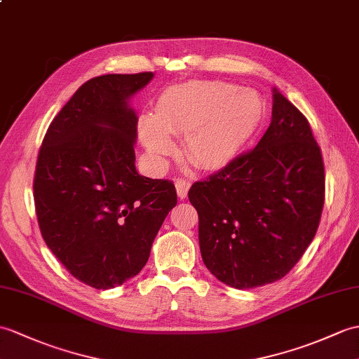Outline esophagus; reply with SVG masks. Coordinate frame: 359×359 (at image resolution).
<instances>
[{
	"label": "esophagus",
	"mask_w": 359,
	"mask_h": 359,
	"mask_svg": "<svg viewBox=\"0 0 359 359\" xmlns=\"http://www.w3.org/2000/svg\"><path fill=\"white\" fill-rule=\"evenodd\" d=\"M191 187V182L188 179H176V189H177V196L180 198H185L188 196V191Z\"/></svg>",
	"instance_id": "1"
}]
</instances>
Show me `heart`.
Here are the masks:
<instances>
[{
  "label": "heart",
  "mask_w": 359,
  "mask_h": 359,
  "mask_svg": "<svg viewBox=\"0 0 359 359\" xmlns=\"http://www.w3.org/2000/svg\"><path fill=\"white\" fill-rule=\"evenodd\" d=\"M214 81H193L166 88L156 102V114H142L137 131L153 159L174 153V136H185L191 163L215 170L229 163L254 135L264 114L255 91Z\"/></svg>",
  "instance_id": "obj_1"
}]
</instances>
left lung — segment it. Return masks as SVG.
Returning <instances> with one entry per match:
<instances>
[{"instance_id":"obj_1","label":"left lung","mask_w":359,"mask_h":359,"mask_svg":"<svg viewBox=\"0 0 359 359\" xmlns=\"http://www.w3.org/2000/svg\"><path fill=\"white\" fill-rule=\"evenodd\" d=\"M324 193V162L309 121L273 88L272 122L257 147L188 193L206 268L236 289L283 278L316 234Z\"/></svg>"}]
</instances>
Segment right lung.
<instances>
[{
  "instance_id": "right-lung-1",
  "label": "right lung",
  "mask_w": 359,
  "mask_h": 359,
  "mask_svg": "<svg viewBox=\"0 0 359 359\" xmlns=\"http://www.w3.org/2000/svg\"><path fill=\"white\" fill-rule=\"evenodd\" d=\"M151 72L104 74L82 84L39 148L33 197L41 234L74 278L111 289L137 275L166 215L171 180L136 171L137 116L128 99Z\"/></svg>"
}]
</instances>
